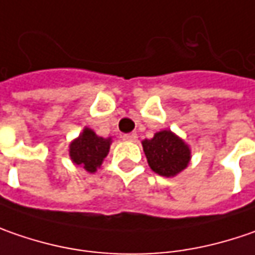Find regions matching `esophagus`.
I'll return each instance as SVG.
<instances>
[{
    "label": "esophagus",
    "mask_w": 255,
    "mask_h": 255,
    "mask_svg": "<svg viewBox=\"0 0 255 255\" xmlns=\"http://www.w3.org/2000/svg\"><path fill=\"white\" fill-rule=\"evenodd\" d=\"M123 138L126 139V141H129V142H135L137 138H138V135H137L135 132H129V134H124Z\"/></svg>",
    "instance_id": "34e87169"
}]
</instances>
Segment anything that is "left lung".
<instances>
[{
  "label": "left lung",
  "mask_w": 255,
  "mask_h": 255,
  "mask_svg": "<svg viewBox=\"0 0 255 255\" xmlns=\"http://www.w3.org/2000/svg\"><path fill=\"white\" fill-rule=\"evenodd\" d=\"M141 144L149 168L162 177H175L191 160L190 145L171 129H161L151 139H142Z\"/></svg>",
  "instance_id": "1"
}]
</instances>
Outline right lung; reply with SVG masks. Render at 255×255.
Wrapping results in <instances>:
<instances>
[{
    "label": "right lung",
    "mask_w": 255,
    "mask_h": 255,
    "mask_svg": "<svg viewBox=\"0 0 255 255\" xmlns=\"http://www.w3.org/2000/svg\"><path fill=\"white\" fill-rule=\"evenodd\" d=\"M111 142L113 137H100L95 134L94 129L84 127L83 132L70 144V158L75 165H80L87 172L93 174L101 167L104 158L108 155Z\"/></svg>",
    "instance_id": "right-lung-1"
}]
</instances>
